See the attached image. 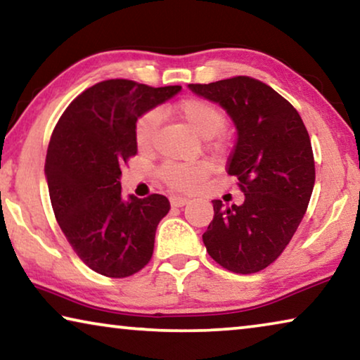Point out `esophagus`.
<instances>
[{
    "label": "esophagus",
    "instance_id": "obj_1",
    "mask_svg": "<svg viewBox=\"0 0 360 360\" xmlns=\"http://www.w3.org/2000/svg\"><path fill=\"white\" fill-rule=\"evenodd\" d=\"M169 202H171V205H173V207H184V205H187V203H189L191 200H189V198H186V197L173 195V197H169Z\"/></svg>",
    "mask_w": 360,
    "mask_h": 360
}]
</instances>
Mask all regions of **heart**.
Listing matches in <instances>:
<instances>
[{
    "mask_svg": "<svg viewBox=\"0 0 360 360\" xmlns=\"http://www.w3.org/2000/svg\"><path fill=\"white\" fill-rule=\"evenodd\" d=\"M173 112L203 139H213L226 127V116L217 105L203 98H184L173 106ZM160 112L147 111L136 122V142L141 150L153 147L160 126ZM210 173V165L197 163H166L160 169V178L176 191H191Z\"/></svg>",
    "mask_w": 360,
    "mask_h": 360,
    "instance_id": "heart-1",
    "label": "heart"
}]
</instances>
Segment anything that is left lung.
I'll return each instance as SVG.
<instances>
[{
  "label": "left lung",
  "instance_id": "1",
  "mask_svg": "<svg viewBox=\"0 0 360 360\" xmlns=\"http://www.w3.org/2000/svg\"><path fill=\"white\" fill-rule=\"evenodd\" d=\"M189 89L233 120L238 139L228 174L244 192L240 205L213 200L203 244L229 271H260L281 255L307 210L315 184L309 132L296 108L257 79L238 76Z\"/></svg>",
  "mask_w": 360,
  "mask_h": 360
}]
</instances>
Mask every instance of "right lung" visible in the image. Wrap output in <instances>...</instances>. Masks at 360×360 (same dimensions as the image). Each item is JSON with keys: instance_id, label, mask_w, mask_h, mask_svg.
<instances>
[{"instance_id": "add662e5", "label": "right lung", "mask_w": 360, "mask_h": 360, "mask_svg": "<svg viewBox=\"0 0 360 360\" xmlns=\"http://www.w3.org/2000/svg\"><path fill=\"white\" fill-rule=\"evenodd\" d=\"M181 92L111 79L85 90L58 121L46 152L45 176L56 221L94 271L131 276L153 254L155 231L169 202L121 194V166L137 153L136 122Z\"/></svg>"}]
</instances>
